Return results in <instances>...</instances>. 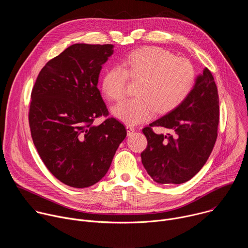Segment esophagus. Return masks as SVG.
Listing matches in <instances>:
<instances>
[{"mask_svg": "<svg viewBox=\"0 0 248 248\" xmlns=\"http://www.w3.org/2000/svg\"><path fill=\"white\" fill-rule=\"evenodd\" d=\"M126 130H127V135L129 136V135H131V134L134 132L135 127H134V126H132V125L127 124V125H126Z\"/></svg>", "mask_w": 248, "mask_h": 248, "instance_id": "obj_1", "label": "esophagus"}]
</instances>
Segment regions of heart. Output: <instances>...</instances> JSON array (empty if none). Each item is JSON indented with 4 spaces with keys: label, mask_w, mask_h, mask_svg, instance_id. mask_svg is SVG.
<instances>
[{
    "label": "heart",
    "mask_w": 248,
    "mask_h": 248,
    "mask_svg": "<svg viewBox=\"0 0 248 248\" xmlns=\"http://www.w3.org/2000/svg\"><path fill=\"white\" fill-rule=\"evenodd\" d=\"M123 62L124 67L115 64L107 68L102 78V89L109 99L119 101L125 94L128 77L140 79L138 96L113 108L114 116L128 124L148 121L156 111L164 114L178 107L194 85L195 70L191 62L160 47L134 50Z\"/></svg>",
    "instance_id": "b5f03b06"
}]
</instances>
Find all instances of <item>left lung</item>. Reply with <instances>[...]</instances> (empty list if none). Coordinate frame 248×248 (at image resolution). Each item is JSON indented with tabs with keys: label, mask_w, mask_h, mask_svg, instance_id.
Wrapping results in <instances>:
<instances>
[{
	"label": "left lung",
	"mask_w": 248,
	"mask_h": 248,
	"mask_svg": "<svg viewBox=\"0 0 248 248\" xmlns=\"http://www.w3.org/2000/svg\"><path fill=\"white\" fill-rule=\"evenodd\" d=\"M219 96L214 78L205 67L188 96L178 107L142 129L147 138L141 161L158 184H184L201 170L218 136ZM168 128L157 135L152 127Z\"/></svg>",
	"instance_id": "obj_1"
}]
</instances>
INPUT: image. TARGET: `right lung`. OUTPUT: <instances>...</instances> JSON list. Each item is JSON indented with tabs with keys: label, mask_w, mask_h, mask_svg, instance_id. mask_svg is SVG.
<instances>
[{
	"label": "right lung",
	"mask_w": 248,
	"mask_h": 248,
	"mask_svg": "<svg viewBox=\"0 0 248 248\" xmlns=\"http://www.w3.org/2000/svg\"><path fill=\"white\" fill-rule=\"evenodd\" d=\"M114 45L74 44L50 60L31 92L28 114L33 143L51 173L62 184L88 187L107 173L126 136L97 87Z\"/></svg>",
	"instance_id": "obj_1"
}]
</instances>
